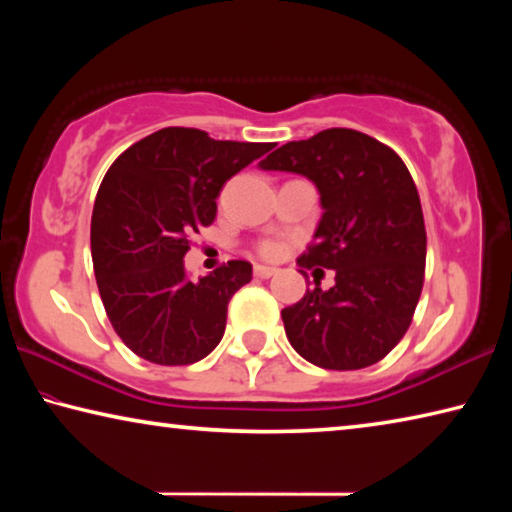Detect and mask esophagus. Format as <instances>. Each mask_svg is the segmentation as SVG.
<instances>
[{"mask_svg":"<svg viewBox=\"0 0 512 512\" xmlns=\"http://www.w3.org/2000/svg\"><path fill=\"white\" fill-rule=\"evenodd\" d=\"M275 273H277L275 266H264V264L255 266V277H259V280H268V277H273Z\"/></svg>","mask_w":512,"mask_h":512,"instance_id":"obj_1","label":"esophagus"}]
</instances>
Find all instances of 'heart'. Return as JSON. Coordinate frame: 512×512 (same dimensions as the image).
Listing matches in <instances>:
<instances>
[{"label": "heart", "mask_w": 512, "mask_h": 512, "mask_svg": "<svg viewBox=\"0 0 512 512\" xmlns=\"http://www.w3.org/2000/svg\"><path fill=\"white\" fill-rule=\"evenodd\" d=\"M264 253L266 255H275L277 253V244H264Z\"/></svg>", "instance_id": "heart-1"}]
</instances>
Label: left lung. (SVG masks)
Returning <instances> with one entry per match:
<instances>
[{
    "label": "left lung",
    "instance_id": "1",
    "mask_svg": "<svg viewBox=\"0 0 512 512\" xmlns=\"http://www.w3.org/2000/svg\"><path fill=\"white\" fill-rule=\"evenodd\" d=\"M259 167L316 185L323 216L298 266L305 277L311 266L336 273L332 289H309L282 309L293 350L327 370L384 359L411 325L427 259L420 196L406 164L375 137L327 128L280 146Z\"/></svg>",
    "mask_w": 512,
    "mask_h": 512
}]
</instances>
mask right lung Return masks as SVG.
I'll list each match as a JSON object with an SVG mask.
<instances>
[{
	"instance_id": "1",
	"label": "right lung",
	"mask_w": 512,
	"mask_h": 512,
	"mask_svg": "<svg viewBox=\"0 0 512 512\" xmlns=\"http://www.w3.org/2000/svg\"><path fill=\"white\" fill-rule=\"evenodd\" d=\"M271 149L171 126L112 162L94 201L92 264L110 323L137 357L187 366L223 339L228 302L253 266L232 259L192 282L187 237L214 221L225 180Z\"/></svg>"
}]
</instances>
